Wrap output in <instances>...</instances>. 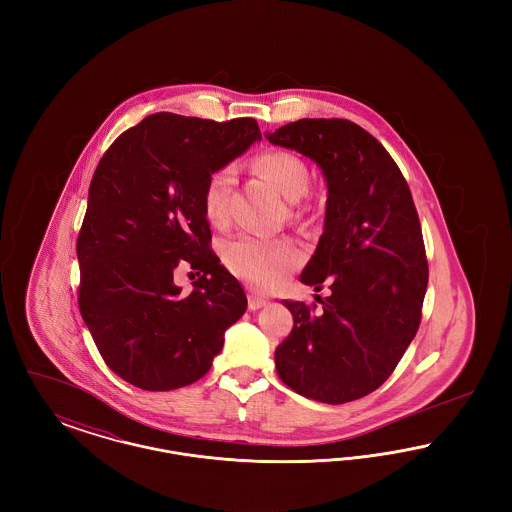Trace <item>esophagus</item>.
Here are the masks:
<instances>
[{"label":"esophagus","mask_w":512,"mask_h":512,"mask_svg":"<svg viewBox=\"0 0 512 512\" xmlns=\"http://www.w3.org/2000/svg\"><path fill=\"white\" fill-rule=\"evenodd\" d=\"M267 305V299L265 297H259V295H249V311H257L261 307Z\"/></svg>","instance_id":"esophagus-1"}]
</instances>
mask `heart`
I'll use <instances>...</instances> for the list:
<instances>
[{
	"instance_id": "heart-1",
	"label": "heart",
	"mask_w": 512,
	"mask_h": 512,
	"mask_svg": "<svg viewBox=\"0 0 512 512\" xmlns=\"http://www.w3.org/2000/svg\"><path fill=\"white\" fill-rule=\"evenodd\" d=\"M251 167L268 180L288 201H297L309 188V167L293 151L265 149L251 159ZM234 184V169L222 165L209 172L203 192V215L213 226L228 219V195ZM224 265L228 270L259 290H274L288 280L301 265V251L290 240H263L255 236H238L224 244Z\"/></svg>"
}]
</instances>
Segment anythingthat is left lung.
I'll use <instances>...</instances> for the list:
<instances>
[{
  "label": "left lung",
  "instance_id": "1",
  "mask_svg": "<svg viewBox=\"0 0 512 512\" xmlns=\"http://www.w3.org/2000/svg\"><path fill=\"white\" fill-rule=\"evenodd\" d=\"M326 176L324 234L301 282L317 303L284 301L293 330L274 351L280 380L328 405L378 390L413 341L428 286L422 228L405 176L365 128L301 119L268 134Z\"/></svg>",
  "mask_w": 512,
  "mask_h": 512
}]
</instances>
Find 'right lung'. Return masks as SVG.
I'll use <instances>...</instances> for the list:
<instances>
[{
	"label": "right lung",
	"instance_id": "obj_1",
	"mask_svg": "<svg viewBox=\"0 0 512 512\" xmlns=\"http://www.w3.org/2000/svg\"><path fill=\"white\" fill-rule=\"evenodd\" d=\"M255 119L217 122L155 113L103 153L76 240L78 307L105 365L146 391L209 372L247 297L211 249L201 192L209 172L242 155ZM202 276L182 296L173 268Z\"/></svg>",
	"mask_w": 512,
	"mask_h": 512
}]
</instances>
